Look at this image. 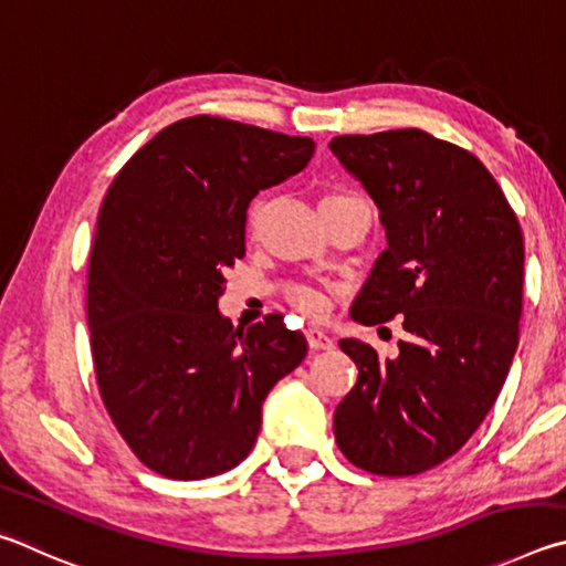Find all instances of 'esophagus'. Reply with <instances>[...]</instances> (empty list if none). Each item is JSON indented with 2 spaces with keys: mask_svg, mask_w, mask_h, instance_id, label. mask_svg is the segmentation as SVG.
I'll use <instances>...</instances> for the list:
<instances>
[{
  "mask_svg": "<svg viewBox=\"0 0 566 566\" xmlns=\"http://www.w3.org/2000/svg\"><path fill=\"white\" fill-rule=\"evenodd\" d=\"M305 338H308L311 350H331L333 345H335L331 335H328V333H323V331H318V328L305 331Z\"/></svg>",
  "mask_w": 566,
  "mask_h": 566,
  "instance_id": "esophagus-1",
  "label": "esophagus"
}]
</instances>
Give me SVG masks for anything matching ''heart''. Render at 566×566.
Wrapping results in <instances>:
<instances>
[{"label":"heart","instance_id":"1","mask_svg":"<svg viewBox=\"0 0 566 566\" xmlns=\"http://www.w3.org/2000/svg\"><path fill=\"white\" fill-rule=\"evenodd\" d=\"M295 303H298L301 308H303L305 313H311V315H321V313L325 311V301L321 298L318 293H311V291L295 293Z\"/></svg>","mask_w":566,"mask_h":566}]
</instances>
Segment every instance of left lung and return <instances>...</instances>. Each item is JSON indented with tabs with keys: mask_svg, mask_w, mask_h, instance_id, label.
<instances>
[{
	"mask_svg": "<svg viewBox=\"0 0 566 566\" xmlns=\"http://www.w3.org/2000/svg\"><path fill=\"white\" fill-rule=\"evenodd\" d=\"M328 146L388 235L350 318H402L408 331L398 358L340 340L358 382L335 410V440L373 474H420L472 438L507 378L520 340L522 228L480 158L420 128L335 136Z\"/></svg>",
	"mask_w": 566,
	"mask_h": 566,
	"instance_id": "obj_1",
	"label": "left lung"
}]
</instances>
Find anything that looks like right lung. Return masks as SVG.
Here are the masks:
<instances>
[{"label": "right lung", "mask_w": 566, "mask_h": 566, "mask_svg": "<svg viewBox=\"0 0 566 566\" xmlns=\"http://www.w3.org/2000/svg\"><path fill=\"white\" fill-rule=\"evenodd\" d=\"M313 151L308 136L191 116L138 148L108 188L88 258L94 370L116 430L164 478L243 462L268 392L308 353L281 315L233 328L218 298L245 255L248 206Z\"/></svg>", "instance_id": "right-lung-1"}]
</instances>
